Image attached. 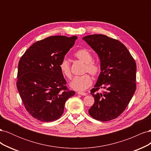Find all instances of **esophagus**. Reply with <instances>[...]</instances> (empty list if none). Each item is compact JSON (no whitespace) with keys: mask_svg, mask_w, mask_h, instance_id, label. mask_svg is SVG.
<instances>
[{"mask_svg":"<svg viewBox=\"0 0 151 151\" xmlns=\"http://www.w3.org/2000/svg\"><path fill=\"white\" fill-rule=\"evenodd\" d=\"M77 93L79 95H81V96H86V94H87L86 93H83V92H77Z\"/></svg>","mask_w":151,"mask_h":151,"instance_id":"1","label":"esophagus"}]
</instances>
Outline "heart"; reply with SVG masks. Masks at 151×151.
Here are the masks:
<instances>
[{"label":"heart","mask_w":151,"mask_h":151,"mask_svg":"<svg viewBox=\"0 0 151 151\" xmlns=\"http://www.w3.org/2000/svg\"><path fill=\"white\" fill-rule=\"evenodd\" d=\"M74 57L85 63L84 73L88 72L93 77H97L101 72V66L97 62L93 60V55L89 50L81 48L74 53ZM60 71L68 79H71L72 73L69 62L63 58L59 63ZM93 83V79L89 74L76 76L70 83V87L77 91H84L90 87Z\"/></svg>","instance_id":"b5f03b06"}]
</instances>
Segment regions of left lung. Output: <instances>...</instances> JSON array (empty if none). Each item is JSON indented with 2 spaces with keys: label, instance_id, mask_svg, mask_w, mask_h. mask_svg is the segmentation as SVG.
Wrapping results in <instances>:
<instances>
[{
  "label": "left lung",
  "instance_id": "left-lung-1",
  "mask_svg": "<svg viewBox=\"0 0 151 151\" xmlns=\"http://www.w3.org/2000/svg\"><path fill=\"white\" fill-rule=\"evenodd\" d=\"M97 53L101 60V73L91 94L94 103L89 109L94 119L107 122L124 111L136 90V63L120 41L104 35L83 38ZM99 88L105 89L101 93Z\"/></svg>",
  "mask_w": 151,
  "mask_h": 151
}]
</instances>
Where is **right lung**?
<instances>
[{"label": "right lung", "mask_w": 151, "mask_h": 151, "mask_svg": "<svg viewBox=\"0 0 151 151\" xmlns=\"http://www.w3.org/2000/svg\"><path fill=\"white\" fill-rule=\"evenodd\" d=\"M77 36H49L26 50L18 63L16 86L25 108L43 122L62 115L67 100L75 94L67 88L59 63L74 46Z\"/></svg>", "instance_id": "1"}]
</instances>
